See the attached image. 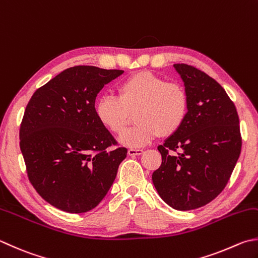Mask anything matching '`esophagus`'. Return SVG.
<instances>
[{
	"mask_svg": "<svg viewBox=\"0 0 258 258\" xmlns=\"http://www.w3.org/2000/svg\"><path fill=\"white\" fill-rule=\"evenodd\" d=\"M144 153L143 149H134V148H130L128 150V155L129 156H139V155H142Z\"/></svg>",
	"mask_w": 258,
	"mask_h": 258,
	"instance_id": "obj_1",
	"label": "esophagus"
}]
</instances>
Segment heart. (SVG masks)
<instances>
[{"mask_svg": "<svg viewBox=\"0 0 258 258\" xmlns=\"http://www.w3.org/2000/svg\"><path fill=\"white\" fill-rule=\"evenodd\" d=\"M189 100L182 85L171 83L150 72H138L124 80L119 96L101 95L95 103L96 119L113 134H121L136 114L138 124L120 136L119 143L139 148L159 136H171L182 128Z\"/></svg>", "mask_w": 258, "mask_h": 258, "instance_id": "heart-1", "label": "heart"}]
</instances>
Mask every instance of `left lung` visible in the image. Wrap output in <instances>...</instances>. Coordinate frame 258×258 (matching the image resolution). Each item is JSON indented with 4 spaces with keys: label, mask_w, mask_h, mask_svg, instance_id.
Wrapping results in <instances>:
<instances>
[{
    "label": "left lung",
    "mask_w": 258,
    "mask_h": 258,
    "mask_svg": "<svg viewBox=\"0 0 258 258\" xmlns=\"http://www.w3.org/2000/svg\"><path fill=\"white\" fill-rule=\"evenodd\" d=\"M189 100L182 128L158 146L162 165L153 173L159 197L176 210L208 205L229 181L241 150L239 118L223 87L206 73L174 64Z\"/></svg>",
    "instance_id": "obj_1"
}]
</instances>
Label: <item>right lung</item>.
<instances>
[{
	"label": "right lung",
	"instance_id": "obj_1",
	"mask_svg": "<svg viewBox=\"0 0 258 258\" xmlns=\"http://www.w3.org/2000/svg\"><path fill=\"white\" fill-rule=\"evenodd\" d=\"M120 70L74 66L38 89L24 111L20 148L29 181L59 210L83 213L103 200L128 150L96 119L95 99Z\"/></svg>",
	"mask_w": 258,
	"mask_h": 258
}]
</instances>
